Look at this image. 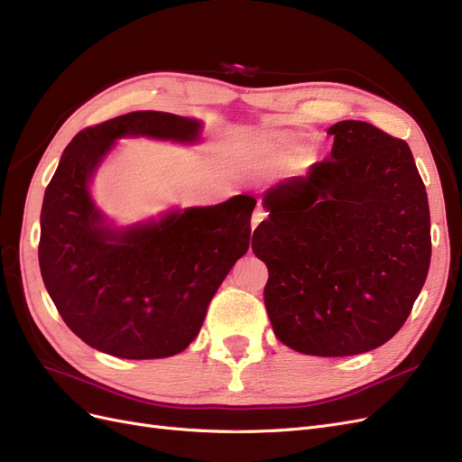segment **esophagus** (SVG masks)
<instances>
[{"instance_id": "34e87169", "label": "esophagus", "mask_w": 462, "mask_h": 462, "mask_svg": "<svg viewBox=\"0 0 462 462\" xmlns=\"http://www.w3.org/2000/svg\"><path fill=\"white\" fill-rule=\"evenodd\" d=\"M265 217V212L262 208H258V209H254V214H253V219H250V226H253V229H256V226L258 223L262 221Z\"/></svg>"}]
</instances>
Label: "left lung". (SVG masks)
<instances>
[{
	"instance_id": "8db88e82",
	"label": "left lung",
	"mask_w": 462,
	"mask_h": 462,
	"mask_svg": "<svg viewBox=\"0 0 462 462\" xmlns=\"http://www.w3.org/2000/svg\"><path fill=\"white\" fill-rule=\"evenodd\" d=\"M331 156L268 189L253 235L268 265L275 337L302 355L353 356L402 328L431 258L430 208L412 152L365 121L331 125Z\"/></svg>"
}]
</instances>
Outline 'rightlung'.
<instances>
[{
	"label": "right lung",
	"mask_w": 462,
	"mask_h": 462,
	"mask_svg": "<svg viewBox=\"0 0 462 462\" xmlns=\"http://www.w3.org/2000/svg\"><path fill=\"white\" fill-rule=\"evenodd\" d=\"M202 123L163 111H133L80 131L44 194L38 262L67 328L117 358L173 356L192 343L235 262L250 245L256 200L173 209L160 219L111 227L90 179L123 136L197 143Z\"/></svg>",
	"instance_id": "obj_1"
}]
</instances>
